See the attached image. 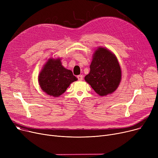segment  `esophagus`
<instances>
[{
    "instance_id": "obj_1",
    "label": "esophagus",
    "mask_w": 158,
    "mask_h": 158,
    "mask_svg": "<svg viewBox=\"0 0 158 158\" xmlns=\"http://www.w3.org/2000/svg\"><path fill=\"white\" fill-rule=\"evenodd\" d=\"M77 79L79 81H82V75H79V76H77Z\"/></svg>"
}]
</instances>
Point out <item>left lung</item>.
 <instances>
[{"instance_id": "obj_1", "label": "left lung", "mask_w": 158, "mask_h": 158, "mask_svg": "<svg viewBox=\"0 0 158 158\" xmlns=\"http://www.w3.org/2000/svg\"><path fill=\"white\" fill-rule=\"evenodd\" d=\"M90 72L85 81L99 95L111 94L121 81V69L117 57L108 49L98 47L93 55Z\"/></svg>"}]
</instances>
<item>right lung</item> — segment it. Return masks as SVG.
Wrapping results in <instances>:
<instances>
[{
    "instance_id": "1",
    "label": "right lung",
    "mask_w": 158,
    "mask_h": 158,
    "mask_svg": "<svg viewBox=\"0 0 158 158\" xmlns=\"http://www.w3.org/2000/svg\"><path fill=\"white\" fill-rule=\"evenodd\" d=\"M60 60L50 58L38 76L41 89L54 97L62 95L72 82L77 80L71 70L63 67Z\"/></svg>"
}]
</instances>
